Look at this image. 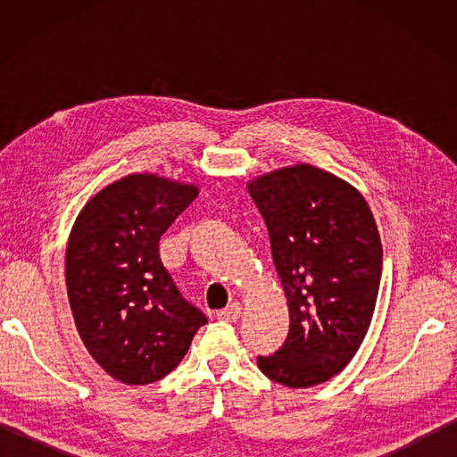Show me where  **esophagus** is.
<instances>
[{
	"label": "esophagus",
	"mask_w": 457,
	"mask_h": 457,
	"mask_svg": "<svg viewBox=\"0 0 457 457\" xmlns=\"http://www.w3.org/2000/svg\"><path fill=\"white\" fill-rule=\"evenodd\" d=\"M239 314H241V304L239 303L229 304V306H226L223 310H218V312H216L218 320H226V322H234V320L239 318Z\"/></svg>",
	"instance_id": "esophagus-1"
}]
</instances>
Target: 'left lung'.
I'll use <instances>...</instances> for the list:
<instances>
[{
	"label": "left lung",
	"instance_id": "left-lung-1",
	"mask_svg": "<svg viewBox=\"0 0 457 457\" xmlns=\"http://www.w3.org/2000/svg\"><path fill=\"white\" fill-rule=\"evenodd\" d=\"M290 328L275 355L257 357L290 389L326 383L352 361L375 312L383 269L378 229L361 192L300 162L253 179Z\"/></svg>",
	"mask_w": 457,
	"mask_h": 457
}]
</instances>
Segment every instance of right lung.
Masks as SVG:
<instances>
[{"label": "right lung", "instance_id": "add662e5", "mask_svg": "<svg viewBox=\"0 0 457 457\" xmlns=\"http://www.w3.org/2000/svg\"><path fill=\"white\" fill-rule=\"evenodd\" d=\"M196 184L128 174L86 202L66 245V290L88 353L125 385L167 377L208 322L164 269L161 236Z\"/></svg>", "mask_w": 457, "mask_h": 457}]
</instances>
